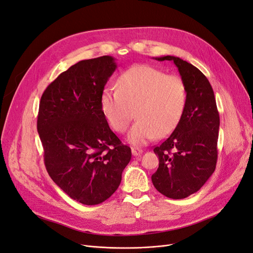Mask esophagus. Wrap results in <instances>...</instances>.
Returning a JSON list of instances; mask_svg holds the SVG:
<instances>
[{
    "label": "esophagus",
    "mask_w": 253,
    "mask_h": 253,
    "mask_svg": "<svg viewBox=\"0 0 253 253\" xmlns=\"http://www.w3.org/2000/svg\"><path fill=\"white\" fill-rule=\"evenodd\" d=\"M142 152H143L142 149H139V148H132V154H133V156L141 155Z\"/></svg>",
    "instance_id": "34e87169"
}]
</instances>
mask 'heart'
<instances>
[{
  "label": "heart",
  "instance_id": "1",
  "mask_svg": "<svg viewBox=\"0 0 253 253\" xmlns=\"http://www.w3.org/2000/svg\"><path fill=\"white\" fill-rule=\"evenodd\" d=\"M117 87H105L101 110L111 127L124 133L136 112L127 141L144 145L173 132L187 105V87L177 75H166L150 65H136L121 74Z\"/></svg>",
  "mask_w": 253,
  "mask_h": 253
}]
</instances>
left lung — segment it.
Listing matches in <instances>:
<instances>
[{"label":"left lung","instance_id":"1","mask_svg":"<svg viewBox=\"0 0 253 253\" xmlns=\"http://www.w3.org/2000/svg\"><path fill=\"white\" fill-rule=\"evenodd\" d=\"M155 59L173 61L188 97L178 126L154 148L159 166L152 182L165 196L181 200L197 192L215 170L219 115L211 84L197 67L178 57Z\"/></svg>","mask_w":253,"mask_h":253}]
</instances>
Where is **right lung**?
I'll list each match as a JSON object with an SVG mask.
<instances>
[{
	"mask_svg": "<svg viewBox=\"0 0 253 253\" xmlns=\"http://www.w3.org/2000/svg\"><path fill=\"white\" fill-rule=\"evenodd\" d=\"M116 67L111 56L82 60L41 97L37 128L45 167L53 182L83 205L108 200L132 157L101 110V94Z\"/></svg>",
	"mask_w": 253,
	"mask_h": 253,
	"instance_id": "add662e5",
	"label": "right lung"
}]
</instances>
